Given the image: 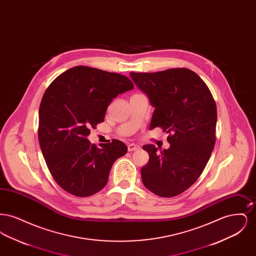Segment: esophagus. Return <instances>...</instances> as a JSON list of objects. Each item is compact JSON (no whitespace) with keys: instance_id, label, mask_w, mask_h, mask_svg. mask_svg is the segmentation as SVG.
<instances>
[{"instance_id":"34e87169","label":"esophagus","mask_w":256,"mask_h":256,"mask_svg":"<svg viewBox=\"0 0 256 256\" xmlns=\"http://www.w3.org/2000/svg\"><path fill=\"white\" fill-rule=\"evenodd\" d=\"M140 148V146L139 145H136V144H130L128 146V152H134V150H139Z\"/></svg>"}]
</instances>
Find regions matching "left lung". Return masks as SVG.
I'll return each instance as SVG.
<instances>
[{
  "instance_id": "8db88e82",
  "label": "left lung",
  "mask_w": 256,
  "mask_h": 256,
  "mask_svg": "<svg viewBox=\"0 0 256 256\" xmlns=\"http://www.w3.org/2000/svg\"><path fill=\"white\" fill-rule=\"evenodd\" d=\"M130 74L154 108L150 130L158 126L169 134L168 150L143 146L150 156L141 169L143 184L160 196L180 195L196 182L211 156L216 102L206 82L186 68Z\"/></svg>"
}]
</instances>
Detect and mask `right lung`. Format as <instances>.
Masks as SVG:
<instances>
[{"label":"right lung","instance_id":"right-lung-1","mask_svg":"<svg viewBox=\"0 0 256 256\" xmlns=\"http://www.w3.org/2000/svg\"><path fill=\"white\" fill-rule=\"evenodd\" d=\"M126 76L76 66L58 76L39 108V144L54 180L76 196H89L108 183L113 163L128 152L122 141L91 144L90 128L104 121L110 102L134 89Z\"/></svg>","mask_w":256,"mask_h":256}]
</instances>
